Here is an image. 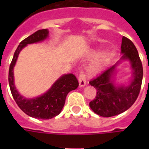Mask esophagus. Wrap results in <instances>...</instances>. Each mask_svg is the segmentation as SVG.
<instances>
[{
	"label": "esophagus",
	"instance_id": "34e87169",
	"mask_svg": "<svg viewBox=\"0 0 149 149\" xmlns=\"http://www.w3.org/2000/svg\"><path fill=\"white\" fill-rule=\"evenodd\" d=\"M86 75L84 73V72L81 71L79 72V87H84L86 86Z\"/></svg>",
	"mask_w": 149,
	"mask_h": 149
}]
</instances>
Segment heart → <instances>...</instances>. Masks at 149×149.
<instances>
[{
  "mask_svg": "<svg viewBox=\"0 0 149 149\" xmlns=\"http://www.w3.org/2000/svg\"><path fill=\"white\" fill-rule=\"evenodd\" d=\"M99 52H93V53H91V56H97ZM111 57V53L110 52H107L102 56L101 58H100L99 60L93 63L91 65V70L93 71H98V70H101L102 68L104 67V65H106L107 63H108V61L110 60V58Z\"/></svg>",
  "mask_w": 149,
  "mask_h": 149,
  "instance_id": "b5f03b06",
  "label": "heart"
}]
</instances>
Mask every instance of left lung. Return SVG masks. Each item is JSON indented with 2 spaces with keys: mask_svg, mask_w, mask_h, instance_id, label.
I'll return each instance as SVG.
<instances>
[{
  "mask_svg": "<svg viewBox=\"0 0 149 149\" xmlns=\"http://www.w3.org/2000/svg\"><path fill=\"white\" fill-rule=\"evenodd\" d=\"M122 56L113 65L107 69L90 84L97 89L95 99L90 102L92 111L100 116L108 118L127 111L133 105L141 90L143 68L139 52L134 43L123 36ZM124 61H128L132 70V79L128 84L115 83L116 68Z\"/></svg>",
  "mask_w": 149,
  "mask_h": 149,
  "instance_id": "left-lung-1",
  "label": "left lung"
}]
</instances>
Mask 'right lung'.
I'll use <instances>...</instances> for the list:
<instances>
[{
  "mask_svg": "<svg viewBox=\"0 0 149 149\" xmlns=\"http://www.w3.org/2000/svg\"><path fill=\"white\" fill-rule=\"evenodd\" d=\"M49 37V30L42 29L24 38L15 51L9 68L8 81L10 92L16 104L23 112L31 118L38 119H51L59 114L64 107L65 97L71 91L79 86L78 80L72 73L61 76L45 93L37 97L26 98L21 95L15 87L14 67L22 49L29 44L41 42Z\"/></svg>",
  "mask_w": 149,
  "mask_h": 149,
  "instance_id": "right-lung-1",
  "label": "right lung"
}]
</instances>
